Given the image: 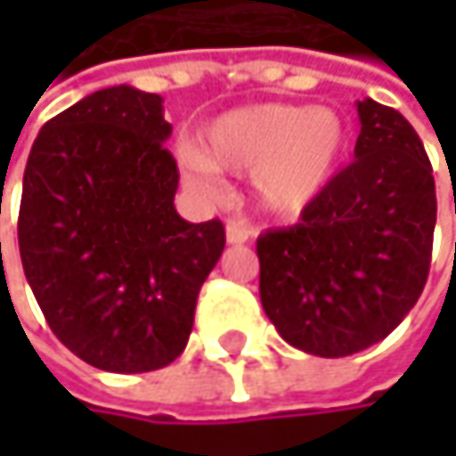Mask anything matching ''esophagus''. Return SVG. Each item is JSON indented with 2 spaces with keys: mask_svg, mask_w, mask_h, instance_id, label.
<instances>
[{
  "mask_svg": "<svg viewBox=\"0 0 456 456\" xmlns=\"http://www.w3.org/2000/svg\"><path fill=\"white\" fill-rule=\"evenodd\" d=\"M248 237H250V229L245 227L242 222H229L227 224L229 245H242V242H248Z\"/></svg>",
  "mask_w": 456,
  "mask_h": 456,
  "instance_id": "esophagus-1",
  "label": "esophagus"
}]
</instances>
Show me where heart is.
<instances>
[{
  "label": "heart",
  "mask_w": 456,
  "mask_h": 456,
  "mask_svg": "<svg viewBox=\"0 0 456 456\" xmlns=\"http://www.w3.org/2000/svg\"><path fill=\"white\" fill-rule=\"evenodd\" d=\"M348 139V124L332 108L250 105L206 124L198 150L182 147V166L187 182L203 192L214 190V171L250 174L261 211L296 216L332 184Z\"/></svg>",
  "instance_id": "obj_1"
}]
</instances>
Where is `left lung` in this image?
Listing matches in <instances>:
<instances>
[{
	"mask_svg": "<svg viewBox=\"0 0 456 456\" xmlns=\"http://www.w3.org/2000/svg\"><path fill=\"white\" fill-rule=\"evenodd\" d=\"M348 163L301 222L258 237L261 306L306 354L338 359L391 335L417 304L433 250L436 182L411 124L370 97Z\"/></svg>",
	"mask_w": 456,
	"mask_h": 456,
	"instance_id": "1",
	"label": "left lung"
}]
</instances>
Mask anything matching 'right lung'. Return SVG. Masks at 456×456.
I'll return each mask as SVG.
<instances>
[{
	"label": "right lung",
	"instance_id": "add662e5",
	"mask_svg": "<svg viewBox=\"0 0 456 456\" xmlns=\"http://www.w3.org/2000/svg\"><path fill=\"white\" fill-rule=\"evenodd\" d=\"M163 97L129 84L86 94L31 147L18 219L26 280L52 332L105 372H150L187 346L222 222L174 208Z\"/></svg>",
	"mask_w": 456,
	"mask_h": 456
}]
</instances>
